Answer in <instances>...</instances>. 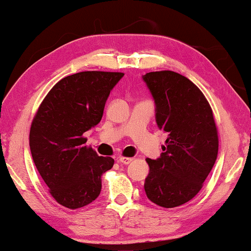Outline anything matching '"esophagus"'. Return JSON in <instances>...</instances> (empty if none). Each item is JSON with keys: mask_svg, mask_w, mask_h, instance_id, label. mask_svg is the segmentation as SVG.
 Listing matches in <instances>:
<instances>
[{"mask_svg": "<svg viewBox=\"0 0 251 251\" xmlns=\"http://www.w3.org/2000/svg\"><path fill=\"white\" fill-rule=\"evenodd\" d=\"M132 157H126V156H120L119 157V162L122 164H129L130 162H132Z\"/></svg>", "mask_w": 251, "mask_h": 251, "instance_id": "obj_1", "label": "esophagus"}]
</instances>
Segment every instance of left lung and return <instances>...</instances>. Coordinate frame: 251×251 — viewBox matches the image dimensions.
<instances>
[{"mask_svg":"<svg viewBox=\"0 0 251 251\" xmlns=\"http://www.w3.org/2000/svg\"><path fill=\"white\" fill-rule=\"evenodd\" d=\"M155 102V120L168 133L159 159H146L147 198L163 208L186 203L203 186L218 154V132L212 109L202 91L173 71L143 75Z\"/></svg>","mask_w":251,"mask_h":251,"instance_id":"8db88e82","label":"left lung"}]
</instances>
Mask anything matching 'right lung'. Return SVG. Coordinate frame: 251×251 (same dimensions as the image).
<instances>
[{
	"label": "right lung",
	"mask_w": 251,
	"mask_h": 251,
	"mask_svg": "<svg viewBox=\"0 0 251 251\" xmlns=\"http://www.w3.org/2000/svg\"><path fill=\"white\" fill-rule=\"evenodd\" d=\"M120 72L89 71L66 76L41 102L29 131V147L41 177L58 203L77 209L95 201L101 176L112 169L111 156H99L85 145L83 133L102 118Z\"/></svg>",
	"instance_id": "add662e5"
}]
</instances>
